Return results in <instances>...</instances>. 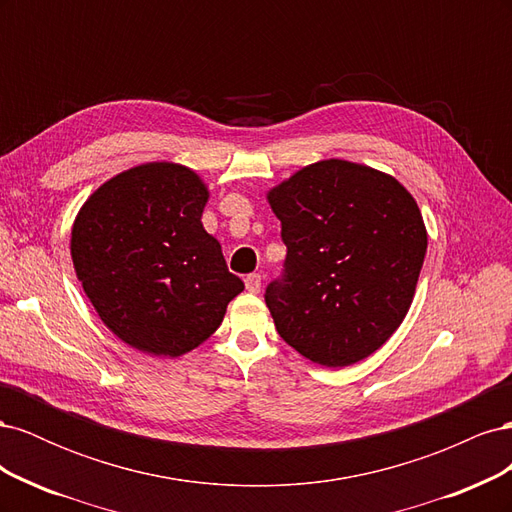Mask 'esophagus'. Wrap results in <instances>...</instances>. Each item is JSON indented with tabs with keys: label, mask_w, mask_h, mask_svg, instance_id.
<instances>
[{
	"label": "esophagus",
	"mask_w": 512,
	"mask_h": 512,
	"mask_svg": "<svg viewBox=\"0 0 512 512\" xmlns=\"http://www.w3.org/2000/svg\"><path fill=\"white\" fill-rule=\"evenodd\" d=\"M260 284H262V277L260 273H250L245 277V288L250 292H258L260 290Z\"/></svg>",
	"instance_id": "1"
}]
</instances>
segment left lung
<instances>
[{"instance_id": "left-lung-1", "label": "left lung", "mask_w": 512, "mask_h": 512, "mask_svg": "<svg viewBox=\"0 0 512 512\" xmlns=\"http://www.w3.org/2000/svg\"><path fill=\"white\" fill-rule=\"evenodd\" d=\"M286 260L265 301L288 346L322 367L376 352L406 318L427 232L397 179L344 160L309 164L269 192Z\"/></svg>"}]
</instances>
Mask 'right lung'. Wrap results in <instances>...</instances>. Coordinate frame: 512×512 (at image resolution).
<instances>
[{"instance_id": "right-lung-1", "label": "right lung", "mask_w": 512, "mask_h": 512, "mask_svg": "<svg viewBox=\"0 0 512 512\" xmlns=\"http://www.w3.org/2000/svg\"><path fill=\"white\" fill-rule=\"evenodd\" d=\"M207 196L190 168L151 162L106 181L76 215V275L102 322L136 350L190 352L243 290L200 222Z\"/></svg>"}]
</instances>
